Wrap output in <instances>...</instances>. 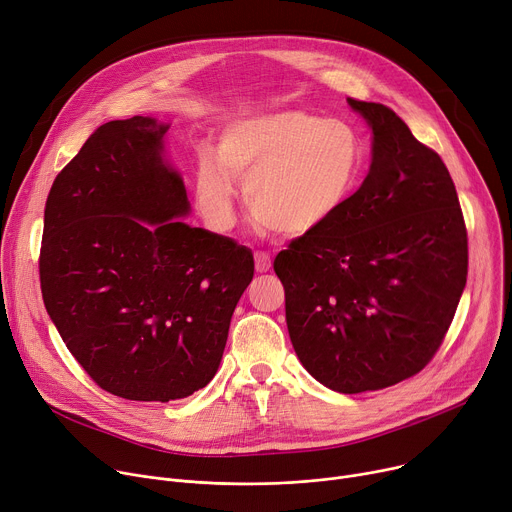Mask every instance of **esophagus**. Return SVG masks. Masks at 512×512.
<instances>
[{"label": "esophagus", "mask_w": 512, "mask_h": 512, "mask_svg": "<svg viewBox=\"0 0 512 512\" xmlns=\"http://www.w3.org/2000/svg\"><path fill=\"white\" fill-rule=\"evenodd\" d=\"M254 260H256V272H266L270 268V254L268 252H256Z\"/></svg>", "instance_id": "1"}]
</instances>
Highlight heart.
<instances>
[{"instance_id": "heart-1", "label": "heart", "mask_w": 512, "mask_h": 512, "mask_svg": "<svg viewBox=\"0 0 512 512\" xmlns=\"http://www.w3.org/2000/svg\"><path fill=\"white\" fill-rule=\"evenodd\" d=\"M363 168V139L352 125L305 110L260 114L231 123L217 153H201L196 207L213 229L229 231L238 219L240 176L258 231L307 235L342 211Z\"/></svg>"}]
</instances>
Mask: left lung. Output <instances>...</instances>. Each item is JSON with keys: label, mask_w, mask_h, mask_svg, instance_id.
Returning a JSON list of instances; mask_svg holds the SVG:
<instances>
[{"label": "left lung", "mask_w": 512, "mask_h": 512, "mask_svg": "<svg viewBox=\"0 0 512 512\" xmlns=\"http://www.w3.org/2000/svg\"><path fill=\"white\" fill-rule=\"evenodd\" d=\"M373 129L361 188L274 258L303 367L340 393L420 373L443 344L467 279V229L441 155L391 108L348 98Z\"/></svg>", "instance_id": "8db88e82"}]
</instances>
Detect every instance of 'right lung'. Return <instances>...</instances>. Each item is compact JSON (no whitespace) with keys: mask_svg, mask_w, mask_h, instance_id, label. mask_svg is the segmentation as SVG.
<instances>
[{"mask_svg":"<svg viewBox=\"0 0 512 512\" xmlns=\"http://www.w3.org/2000/svg\"><path fill=\"white\" fill-rule=\"evenodd\" d=\"M168 125L149 116L98 127L57 174L41 258L43 301L96 385L170 402L217 373L254 256L178 217L190 205L162 160Z\"/></svg>","mask_w":512,"mask_h":512,"instance_id":"add662e5","label":"right lung"}]
</instances>
